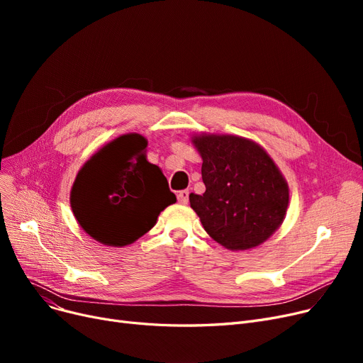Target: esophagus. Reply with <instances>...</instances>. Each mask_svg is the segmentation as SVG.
I'll list each match as a JSON object with an SVG mask.
<instances>
[{
    "mask_svg": "<svg viewBox=\"0 0 363 363\" xmlns=\"http://www.w3.org/2000/svg\"><path fill=\"white\" fill-rule=\"evenodd\" d=\"M178 201L182 203V204H188V201H189V191H188V189H182V191H179Z\"/></svg>",
    "mask_w": 363,
    "mask_h": 363,
    "instance_id": "obj_1",
    "label": "esophagus"
}]
</instances>
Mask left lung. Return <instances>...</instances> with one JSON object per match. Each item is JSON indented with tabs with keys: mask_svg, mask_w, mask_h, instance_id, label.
I'll return each instance as SVG.
<instances>
[{
	"mask_svg": "<svg viewBox=\"0 0 363 363\" xmlns=\"http://www.w3.org/2000/svg\"><path fill=\"white\" fill-rule=\"evenodd\" d=\"M193 144L203 159V196L189 204L206 233L228 250H249L268 240L289 207V184L259 144L235 135L201 133Z\"/></svg>",
	"mask_w": 363,
	"mask_h": 363,
	"instance_id": "left-lung-1",
	"label": "left lung"
}]
</instances>
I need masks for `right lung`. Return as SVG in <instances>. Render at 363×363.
<instances>
[{
  "label": "right lung",
  "instance_id": "1",
  "mask_svg": "<svg viewBox=\"0 0 363 363\" xmlns=\"http://www.w3.org/2000/svg\"><path fill=\"white\" fill-rule=\"evenodd\" d=\"M145 148L143 135L126 133L100 148L76 175L73 215L101 244L123 247L137 241L177 201L160 167L147 160Z\"/></svg>",
  "mask_w": 363,
  "mask_h": 363
}]
</instances>
